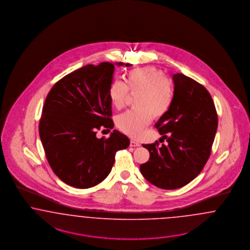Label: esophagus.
Returning a JSON list of instances; mask_svg holds the SVG:
<instances>
[{
    "instance_id": "esophagus-1",
    "label": "esophagus",
    "mask_w": 250,
    "mask_h": 250,
    "mask_svg": "<svg viewBox=\"0 0 250 250\" xmlns=\"http://www.w3.org/2000/svg\"><path fill=\"white\" fill-rule=\"evenodd\" d=\"M130 146L131 147H139V146H140V144L136 140H130Z\"/></svg>"
}]
</instances>
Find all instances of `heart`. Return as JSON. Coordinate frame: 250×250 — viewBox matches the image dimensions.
Segmentation results:
<instances>
[{
	"instance_id": "b5f03b06",
	"label": "heart",
	"mask_w": 250,
	"mask_h": 250,
	"mask_svg": "<svg viewBox=\"0 0 250 250\" xmlns=\"http://www.w3.org/2000/svg\"><path fill=\"white\" fill-rule=\"evenodd\" d=\"M138 94L134 106L116 118L117 127L125 134L138 138L153 118H160L168 110L174 100L173 84L161 70L143 67L130 70L125 83L113 81L110 85L109 97L113 107L122 109L128 96Z\"/></svg>"
}]
</instances>
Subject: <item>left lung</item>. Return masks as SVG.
Masks as SVG:
<instances>
[{"label":"left lung","mask_w":250,"mask_h":250,"mask_svg":"<svg viewBox=\"0 0 250 250\" xmlns=\"http://www.w3.org/2000/svg\"><path fill=\"white\" fill-rule=\"evenodd\" d=\"M173 81V103L155 124L167 144H143L150 159L140 167L146 180L165 190L181 188L199 175L218 128L217 110L205 86L182 73L174 74Z\"/></svg>","instance_id":"obj_1"}]
</instances>
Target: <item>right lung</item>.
<instances>
[{
    "label": "right lung",
    "instance_id": "obj_1",
    "mask_svg": "<svg viewBox=\"0 0 250 250\" xmlns=\"http://www.w3.org/2000/svg\"><path fill=\"white\" fill-rule=\"evenodd\" d=\"M113 71L110 62L86 65L57 82L44 101L39 134L45 156L54 173L74 188L87 189L105 180L116 151L129 146V139L117 130L108 139L96 136L98 130L114 126L109 97Z\"/></svg>",
    "mask_w": 250,
    "mask_h": 250
}]
</instances>
